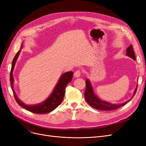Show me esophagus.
<instances>
[{
    "label": "esophagus",
    "instance_id": "esophagus-1",
    "mask_svg": "<svg viewBox=\"0 0 146 146\" xmlns=\"http://www.w3.org/2000/svg\"><path fill=\"white\" fill-rule=\"evenodd\" d=\"M81 74H82V70H80V69H78L74 72V77H79L80 76Z\"/></svg>",
    "mask_w": 146,
    "mask_h": 146
}]
</instances>
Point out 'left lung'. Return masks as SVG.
<instances>
[{
	"label": "left lung",
	"instance_id": "obj_1",
	"mask_svg": "<svg viewBox=\"0 0 146 146\" xmlns=\"http://www.w3.org/2000/svg\"><path fill=\"white\" fill-rule=\"evenodd\" d=\"M127 55L129 56L130 57L134 59L135 60H136L135 55V53L133 49V46H132V45L130 46L127 48ZM85 83H86V90L85 92V100L87 102V103L89 104L91 107H92L94 108H96L97 110H104V111H111V110H116L119 107H121L122 106L125 105V104H127V102H129L131 100L130 99L129 100L127 101L126 102L123 104H112L111 103L107 102H105L104 100H101L97 98V97L95 96V94H94L93 90H92V88L91 86V85L89 80L86 79ZM137 88H138V86H136V88L133 97L136 94ZM133 97H132L131 98H133Z\"/></svg>",
	"mask_w": 146,
	"mask_h": 146
}]
</instances>
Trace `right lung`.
Wrapping results in <instances>:
<instances>
[{
	"instance_id": "1",
	"label": "right lung",
	"mask_w": 146,
	"mask_h": 146,
	"mask_svg": "<svg viewBox=\"0 0 146 146\" xmlns=\"http://www.w3.org/2000/svg\"><path fill=\"white\" fill-rule=\"evenodd\" d=\"M21 48H22V46ZM19 53L20 50L17 52L15 58L13 60L12 66L10 71V82L11 85V89L13 90V94H14V97L16 102L18 104V105H19L21 107L33 113L46 114L53 111V110H55L59 105L61 104V102H62L65 94L66 87L67 86L68 84L72 80L73 72L70 71L66 72L61 76L58 83H57L56 86L55 88V90L53 91L50 96L46 101L44 102L42 104L36 105H27L22 102H21L19 99L17 98V97L14 91V90H13L14 78H13V72L16 60L19 56Z\"/></svg>"
}]
</instances>
